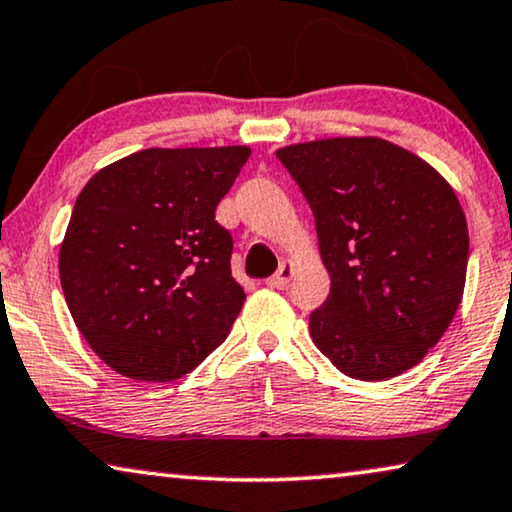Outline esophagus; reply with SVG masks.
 <instances>
[{"label": "esophagus", "instance_id": "obj_1", "mask_svg": "<svg viewBox=\"0 0 512 512\" xmlns=\"http://www.w3.org/2000/svg\"><path fill=\"white\" fill-rule=\"evenodd\" d=\"M294 276V264L290 262V259H285L283 264H280V269L273 273V276L266 280V285L269 287H276V290H283V287H287V283H290Z\"/></svg>", "mask_w": 512, "mask_h": 512}]
</instances>
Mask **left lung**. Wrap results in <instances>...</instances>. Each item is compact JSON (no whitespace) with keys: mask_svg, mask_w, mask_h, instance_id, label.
Returning <instances> with one entry per match:
<instances>
[{"mask_svg":"<svg viewBox=\"0 0 512 512\" xmlns=\"http://www.w3.org/2000/svg\"><path fill=\"white\" fill-rule=\"evenodd\" d=\"M276 157L311 206L331 278L308 320L313 343L357 380L413 369L464 294L469 227L455 190L378 136L294 143Z\"/></svg>","mask_w":512,"mask_h":512,"instance_id":"obj_1","label":"left lung"}]
</instances>
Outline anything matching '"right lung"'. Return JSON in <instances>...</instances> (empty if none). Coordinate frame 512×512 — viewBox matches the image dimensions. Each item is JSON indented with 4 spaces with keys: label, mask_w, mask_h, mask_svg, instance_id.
<instances>
[{
    "label": "right lung",
    "mask_w": 512,
    "mask_h": 512,
    "mask_svg": "<svg viewBox=\"0 0 512 512\" xmlns=\"http://www.w3.org/2000/svg\"><path fill=\"white\" fill-rule=\"evenodd\" d=\"M248 146L148 148L90 178L60 246L78 331L113 371L167 383L225 341L246 292L215 208Z\"/></svg>",
    "instance_id": "obj_1"
}]
</instances>
